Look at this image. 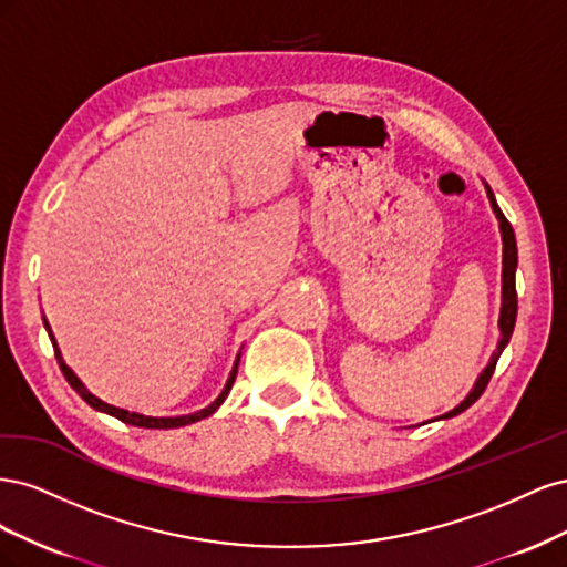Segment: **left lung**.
Here are the masks:
<instances>
[{
  "label": "left lung",
  "instance_id": "obj_1",
  "mask_svg": "<svg viewBox=\"0 0 567 567\" xmlns=\"http://www.w3.org/2000/svg\"><path fill=\"white\" fill-rule=\"evenodd\" d=\"M485 184V192H487V198H489V205H492V213L496 215V221H499V231H502V244H504V257H502V312H499V342H496V350L492 352L487 367L483 369V373L477 375L475 379V385L471 388V392L466 394V398L461 400V404H456L452 411H447V414H442L437 419H452V416H458L461 411H466L480 394L485 392L492 373H494V367L496 362H499V357L504 352V348L508 346L511 340V333H513V326H516V317H518V296H516V269H518V246H516V234H513V227L508 225V219L504 217L502 208L496 205V198L492 194V188L487 182Z\"/></svg>",
  "mask_w": 567,
  "mask_h": 567
}]
</instances>
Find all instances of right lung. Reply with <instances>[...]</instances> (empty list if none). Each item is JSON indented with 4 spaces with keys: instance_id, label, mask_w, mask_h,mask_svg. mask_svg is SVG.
<instances>
[{
    "instance_id": "add662e5",
    "label": "right lung",
    "mask_w": 567,
    "mask_h": 567,
    "mask_svg": "<svg viewBox=\"0 0 567 567\" xmlns=\"http://www.w3.org/2000/svg\"><path fill=\"white\" fill-rule=\"evenodd\" d=\"M42 319H44V329H47V333H49V338H51V346H54V352H56V359H59V367H61V371H63V375H65V381L71 383V388L80 394V398H82L84 402H87L92 409L101 411V414H109V416H113V419H117V421L136 425V427H151V431H167V427H182V425H188V423H196V421H200V419L213 416L215 411L221 406V402L227 400V394L231 392V385H234L236 373H238V362H241V352H238L236 359H234V367H231V371H229V379H227L225 388H221V392L217 394V400L210 402L205 409H198V411H194V414H184V416H146V414H140V411H127V409H120V406H113V404H109V402H104V400H99L96 394H92L87 388H84V383L78 379L75 371L63 362V354H61V350H59V342H56L54 333H51V326H49L47 317H42Z\"/></svg>"
}]
</instances>
